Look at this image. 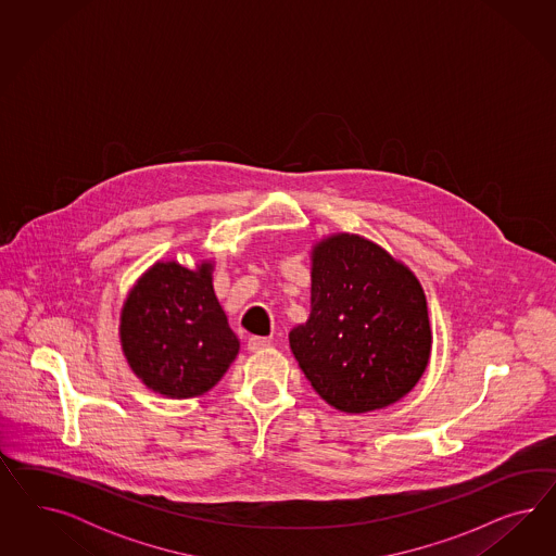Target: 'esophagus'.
<instances>
[{"label": "esophagus", "mask_w": 556, "mask_h": 556, "mask_svg": "<svg viewBox=\"0 0 556 556\" xmlns=\"http://www.w3.org/2000/svg\"><path fill=\"white\" fill-rule=\"evenodd\" d=\"M270 340L269 338H263V337H251L249 338V342H247V346H249V351H253V353H256V351H263V349H267L269 346Z\"/></svg>", "instance_id": "esophagus-1"}]
</instances>
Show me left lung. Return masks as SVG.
Instances as JSON below:
<instances>
[{"mask_svg":"<svg viewBox=\"0 0 556 556\" xmlns=\"http://www.w3.org/2000/svg\"><path fill=\"white\" fill-rule=\"evenodd\" d=\"M289 346L321 400L363 414L402 400L428 365L432 334L414 273L361 236L320 242L309 320Z\"/></svg>","mask_w":556,"mask_h":556,"instance_id":"8db88e82","label":"left lung"}]
</instances>
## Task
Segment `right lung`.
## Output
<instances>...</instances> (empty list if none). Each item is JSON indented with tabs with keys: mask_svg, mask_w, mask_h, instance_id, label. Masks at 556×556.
I'll return each mask as SVG.
<instances>
[{
	"mask_svg": "<svg viewBox=\"0 0 556 556\" xmlns=\"http://www.w3.org/2000/svg\"><path fill=\"white\" fill-rule=\"evenodd\" d=\"M119 337L144 386L177 400L214 388L240 349L210 265L189 270L173 261L140 277L124 303Z\"/></svg>",
	"mask_w": 556,
	"mask_h": 556,
	"instance_id": "obj_1",
	"label": "right lung"
}]
</instances>
